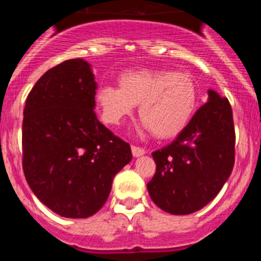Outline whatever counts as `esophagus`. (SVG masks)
<instances>
[{
	"label": "esophagus",
	"mask_w": 261,
	"mask_h": 261,
	"mask_svg": "<svg viewBox=\"0 0 261 261\" xmlns=\"http://www.w3.org/2000/svg\"><path fill=\"white\" fill-rule=\"evenodd\" d=\"M145 153H146V151H145V149H142V147H140V146H136V145H132V154H133V156L144 155Z\"/></svg>",
	"instance_id": "obj_1"
}]
</instances>
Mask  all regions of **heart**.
Here are the masks:
<instances>
[{
  "instance_id": "1",
  "label": "heart",
  "mask_w": 261,
  "mask_h": 261,
  "mask_svg": "<svg viewBox=\"0 0 261 261\" xmlns=\"http://www.w3.org/2000/svg\"><path fill=\"white\" fill-rule=\"evenodd\" d=\"M119 86L102 85L96 105L107 125H119L138 114L155 137L171 138L190 123L197 106V86L190 74L167 69H138L119 75Z\"/></svg>"
}]
</instances>
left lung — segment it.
Instances as JSON below:
<instances>
[{
    "label": "left lung",
    "instance_id": "obj_1",
    "mask_svg": "<svg viewBox=\"0 0 261 261\" xmlns=\"http://www.w3.org/2000/svg\"><path fill=\"white\" fill-rule=\"evenodd\" d=\"M151 155L156 168L147 191L156 206L176 216L204 208L234 167L235 129L227 98L209 90V100L175 141Z\"/></svg>",
    "mask_w": 261,
    "mask_h": 261
}]
</instances>
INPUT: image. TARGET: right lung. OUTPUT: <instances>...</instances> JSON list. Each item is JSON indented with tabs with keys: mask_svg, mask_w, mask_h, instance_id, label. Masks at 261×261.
<instances>
[{
	"mask_svg": "<svg viewBox=\"0 0 261 261\" xmlns=\"http://www.w3.org/2000/svg\"><path fill=\"white\" fill-rule=\"evenodd\" d=\"M96 84L82 59L41 75L23 111L22 166L30 188L66 218H87L107 201L115 175L132 159L128 142L94 112Z\"/></svg>",
	"mask_w": 261,
	"mask_h": 261,
	"instance_id": "1",
	"label": "right lung"
}]
</instances>
